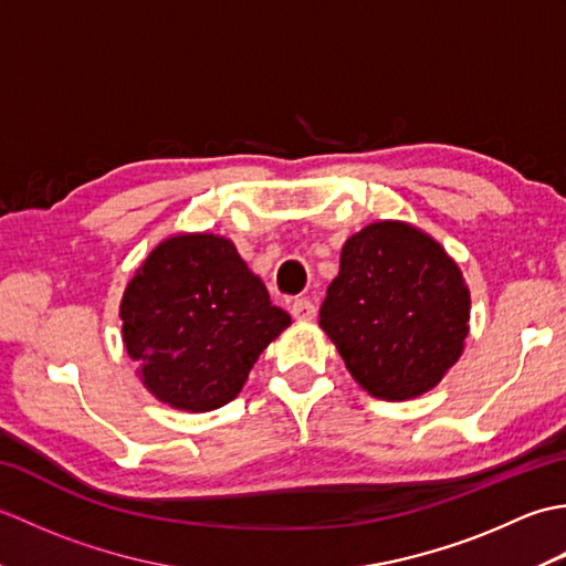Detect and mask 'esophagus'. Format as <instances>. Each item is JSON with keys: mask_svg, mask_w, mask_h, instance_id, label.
Listing matches in <instances>:
<instances>
[{"mask_svg": "<svg viewBox=\"0 0 566 566\" xmlns=\"http://www.w3.org/2000/svg\"><path fill=\"white\" fill-rule=\"evenodd\" d=\"M290 311H292V316H294L296 321H311V318H316V304L311 302V298H294Z\"/></svg>", "mask_w": 566, "mask_h": 566, "instance_id": "1", "label": "esophagus"}]
</instances>
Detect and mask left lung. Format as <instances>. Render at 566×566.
<instances>
[{
  "instance_id": "1",
  "label": "left lung",
  "mask_w": 566,
  "mask_h": 566,
  "mask_svg": "<svg viewBox=\"0 0 566 566\" xmlns=\"http://www.w3.org/2000/svg\"><path fill=\"white\" fill-rule=\"evenodd\" d=\"M318 323L359 387L406 401L460 359L469 290L438 240L411 223L377 221L347 238Z\"/></svg>"
}]
</instances>
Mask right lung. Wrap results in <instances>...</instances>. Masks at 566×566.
I'll use <instances>...</instances> for the list:
<instances>
[{"mask_svg": "<svg viewBox=\"0 0 566 566\" xmlns=\"http://www.w3.org/2000/svg\"><path fill=\"white\" fill-rule=\"evenodd\" d=\"M124 345L148 391L179 411L233 401L260 353L292 318L228 238L163 240L122 298Z\"/></svg>", "mask_w": 566, "mask_h": 566, "instance_id": "obj_1", "label": "right lung"}]
</instances>
